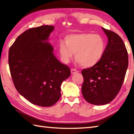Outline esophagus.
<instances>
[{
    "instance_id": "obj_1",
    "label": "esophagus",
    "mask_w": 134,
    "mask_h": 134,
    "mask_svg": "<svg viewBox=\"0 0 134 134\" xmlns=\"http://www.w3.org/2000/svg\"><path fill=\"white\" fill-rule=\"evenodd\" d=\"M79 72V71H77V70L75 69H71V74H75V73H76V72Z\"/></svg>"
}]
</instances>
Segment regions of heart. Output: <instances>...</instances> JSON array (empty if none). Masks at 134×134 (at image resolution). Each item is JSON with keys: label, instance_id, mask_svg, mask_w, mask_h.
<instances>
[{"label": "heart", "instance_id": "1", "mask_svg": "<svg viewBox=\"0 0 134 134\" xmlns=\"http://www.w3.org/2000/svg\"><path fill=\"white\" fill-rule=\"evenodd\" d=\"M64 42L58 44L62 60L68 63L73 56L77 62L84 67H91L98 63L103 57L106 42L101 35L92 33L72 34L67 35Z\"/></svg>", "mask_w": 134, "mask_h": 134}]
</instances>
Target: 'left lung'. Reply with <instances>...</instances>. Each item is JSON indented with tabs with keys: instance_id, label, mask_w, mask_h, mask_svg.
Listing matches in <instances>:
<instances>
[{
	"instance_id": "left-lung-1",
	"label": "left lung",
	"mask_w": 134,
	"mask_h": 134,
	"mask_svg": "<svg viewBox=\"0 0 134 134\" xmlns=\"http://www.w3.org/2000/svg\"><path fill=\"white\" fill-rule=\"evenodd\" d=\"M108 43L100 61L83 69L81 92L87 102L100 105L115 99L121 89L128 66V55L122 38L114 32L102 28Z\"/></svg>"
}]
</instances>
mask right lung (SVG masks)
I'll return each instance as SVG.
<instances>
[{
	"instance_id": "obj_1",
	"label": "right lung",
	"mask_w": 134,
	"mask_h": 134,
	"mask_svg": "<svg viewBox=\"0 0 134 134\" xmlns=\"http://www.w3.org/2000/svg\"><path fill=\"white\" fill-rule=\"evenodd\" d=\"M54 27L42 25L18 36L9 51L8 62L17 91L34 105L48 107L61 96L62 82L71 74L70 68L61 63L48 42Z\"/></svg>"
}]
</instances>
